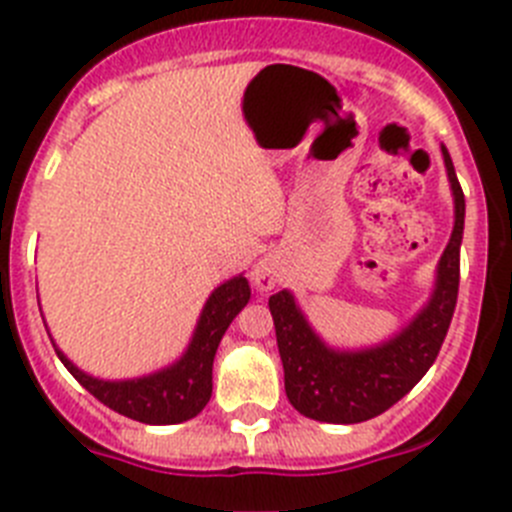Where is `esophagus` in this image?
<instances>
[{"label": "esophagus", "instance_id": "1", "mask_svg": "<svg viewBox=\"0 0 512 512\" xmlns=\"http://www.w3.org/2000/svg\"><path fill=\"white\" fill-rule=\"evenodd\" d=\"M279 279H282V264H279V259L274 253H266V256H261V259L253 264L251 282L256 284L259 292H271V289L279 284Z\"/></svg>", "mask_w": 512, "mask_h": 512}]
</instances>
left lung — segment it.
<instances>
[{
	"label": "left lung",
	"mask_w": 512,
	"mask_h": 512,
	"mask_svg": "<svg viewBox=\"0 0 512 512\" xmlns=\"http://www.w3.org/2000/svg\"><path fill=\"white\" fill-rule=\"evenodd\" d=\"M441 153L454 197V230L438 259L431 297L400 330L372 346H330L289 289L269 297L284 390L292 408L305 418L336 425L377 418L408 395L436 361L459 295V251L467 212L454 161L446 146Z\"/></svg>",
	"instance_id": "left-lung-1"
}]
</instances>
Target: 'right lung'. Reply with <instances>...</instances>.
Wrapping results in <instances>:
<instances>
[{"mask_svg":"<svg viewBox=\"0 0 512 512\" xmlns=\"http://www.w3.org/2000/svg\"><path fill=\"white\" fill-rule=\"evenodd\" d=\"M248 300H251V287L243 274H235L228 282L212 289L182 356L156 372L143 374V377H92L63 354L53 338L51 343L58 359L74 374L76 382L115 413L148 425L184 423V420L200 415L202 408L210 402L212 361H215L217 346L223 341L225 330L233 323L235 315L248 305Z\"/></svg>","mask_w":512,"mask_h":512,"instance_id":"obj_1","label":"right lung"}]
</instances>
